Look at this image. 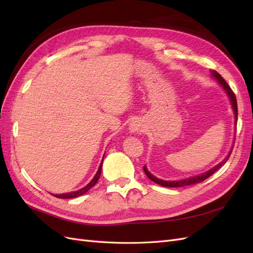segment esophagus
<instances>
[{
  "label": "esophagus",
  "instance_id": "1",
  "mask_svg": "<svg viewBox=\"0 0 253 253\" xmlns=\"http://www.w3.org/2000/svg\"><path fill=\"white\" fill-rule=\"evenodd\" d=\"M141 128H142V126H141L140 122H138V121L131 122V125H129V127H128L129 132H131V133L139 132V131H141Z\"/></svg>",
  "mask_w": 253,
  "mask_h": 253
}]
</instances>
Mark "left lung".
<instances>
[{
  "instance_id": "1",
  "label": "left lung",
  "mask_w": 253,
  "mask_h": 253,
  "mask_svg": "<svg viewBox=\"0 0 253 253\" xmlns=\"http://www.w3.org/2000/svg\"><path fill=\"white\" fill-rule=\"evenodd\" d=\"M210 73L212 75V77L218 82V84H219L221 87H223V89L225 90V93L227 94V96L229 98V100H230L232 110H233V114H234V118H235V124H236V121H237V103H236V98H235L234 93L232 91V89L230 88V86L228 85L227 82L223 79V77H221V76L217 72L210 71ZM231 152H232V150L229 152V154L224 158V160H221L219 164H217L215 167H213L212 169L208 170L207 172H204L203 174L195 175V176H192V177H189V178H183V179H179V180H164V179L157 178L156 176H154L152 173H150L149 170L147 169V166L143 167V171H144L145 175H147L152 181H154V182L157 183V185H160V186H163V187H167V188H179V187L191 186V185H195V183H198V182H202L205 179L210 177V176L214 172H216L219 169V168H221L227 163V160L229 159V157H230Z\"/></svg>"
}]
</instances>
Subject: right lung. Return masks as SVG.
Returning <instances> with one entry per match:
<instances>
[{
  "mask_svg": "<svg viewBox=\"0 0 253 253\" xmlns=\"http://www.w3.org/2000/svg\"><path fill=\"white\" fill-rule=\"evenodd\" d=\"M103 157H104V155H103ZM102 163H103V158L101 160L100 166H99V168H98V171H97L96 175L94 176V178L91 179L85 187H83V188H81V189H79L77 191H74V192H68V193H63V194H52V195L58 197V198H75V197H78V196L83 195L84 193H86L91 187H94L96 185L99 177H100L101 170H102Z\"/></svg>",
  "mask_w": 253,
  "mask_h": 253,
  "instance_id": "right-lung-1",
  "label": "right lung"
}]
</instances>
